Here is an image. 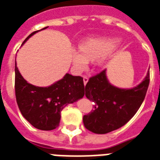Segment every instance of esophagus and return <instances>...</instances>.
<instances>
[{"mask_svg": "<svg viewBox=\"0 0 160 160\" xmlns=\"http://www.w3.org/2000/svg\"><path fill=\"white\" fill-rule=\"evenodd\" d=\"M88 81V78L87 76H83V83H84V85L87 84Z\"/></svg>", "mask_w": 160, "mask_h": 160, "instance_id": "1", "label": "esophagus"}]
</instances>
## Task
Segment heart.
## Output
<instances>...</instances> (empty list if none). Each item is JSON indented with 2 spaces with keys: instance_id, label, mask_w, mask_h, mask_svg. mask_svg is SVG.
Returning <instances> with one entry per match:
<instances>
[{
  "instance_id": "1",
  "label": "heart",
  "mask_w": 160,
  "mask_h": 160,
  "mask_svg": "<svg viewBox=\"0 0 160 160\" xmlns=\"http://www.w3.org/2000/svg\"><path fill=\"white\" fill-rule=\"evenodd\" d=\"M116 39L111 38H95L88 39L80 44L79 49L72 50V62L77 72L87 70L89 62L97 61L98 67H103L112 54L116 46Z\"/></svg>"
}]
</instances>
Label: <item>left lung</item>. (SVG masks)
I'll return each mask as SVG.
<instances>
[{"label": "left lung", "mask_w": 160, "mask_h": 160, "mask_svg": "<svg viewBox=\"0 0 160 160\" xmlns=\"http://www.w3.org/2000/svg\"><path fill=\"white\" fill-rule=\"evenodd\" d=\"M149 85V71L140 84L132 88H120L110 84L106 70L90 78L85 95L94 103V110L82 118L84 127L97 134L118 129L132 118L144 100Z\"/></svg>", "instance_id": "8db88e82"}]
</instances>
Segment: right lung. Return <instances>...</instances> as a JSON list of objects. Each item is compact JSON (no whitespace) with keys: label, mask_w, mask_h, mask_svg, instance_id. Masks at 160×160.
I'll return each mask as SVG.
<instances>
[{"label":"right lung","mask_w":160,"mask_h":160,"mask_svg":"<svg viewBox=\"0 0 160 160\" xmlns=\"http://www.w3.org/2000/svg\"><path fill=\"white\" fill-rule=\"evenodd\" d=\"M40 30L29 34L22 44ZM15 93L22 116L37 129L50 131L59 126L62 109L84 96L83 78L67 73L49 87H37L22 78L15 60Z\"/></svg>","instance_id":"add662e5"}]
</instances>
